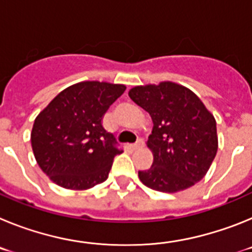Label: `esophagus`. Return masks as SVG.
I'll use <instances>...</instances> for the list:
<instances>
[{"label":"esophagus","mask_w":252,"mask_h":252,"mask_svg":"<svg viewBox=\"0 0 252 252\" xmlns=\"http://www.w3.org/2000/svg\"><path fill=\"white\" fill-rule=\"evenodd\" d=\"M144 146V140L142 139H139L137 140L136 144H132V145H130V149H132V150H136V149H140Z\"/></svg>","instance_id":"esophagus-1"}]
</instances>
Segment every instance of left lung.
I'll use <instances>...</instances> for the list:
<instances>
[{
	"instance_id": "left-lung-1",
	"label": "left lung",
	"mask_w": 252,
	"mask_h": 252,
	"mask_svg": "<svg viewBox=\"0 0 252 252\" xmlns=\"http://www.w3.org/2000/svg\"><path fill=\"white\" fill-rule=\"evenodd\" d=\"M128 95L154 124L146 142L154 161L139 171L142 184L175 193L203 179L217 154L218 137L215 117L199 97L174 82L136 86Z\"/></svg>"
}]
</instances>
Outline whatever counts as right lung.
Here are the masks:
<instances>
[{
  "label": "right lung",
  "instance_id": "right-lung-1",
  "mask_svg": "<svg viewBox=\"0 0 252 252\" xmlns=\"http://www.w3.org/2000/svg\"><path fill=\"white\" fill-rule=\"evenodd\" d=\"M125 90L124 84L79 82L62 91L37 115L31 146L40 169L55 184L84 190L108 178L122 150L103 128L102 119Z\"/></svg>",
  "mask_w": 252,
  "mask_h": 252
}]
</instances>
